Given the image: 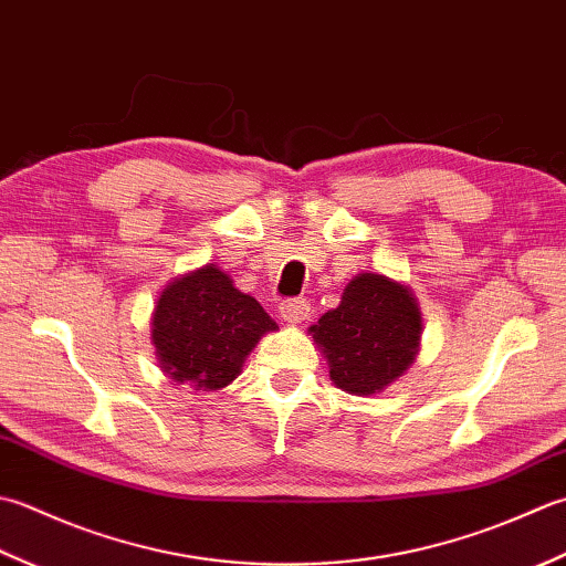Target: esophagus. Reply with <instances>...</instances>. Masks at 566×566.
<instances>
[{"label": "esophagus", "instance_id": "34e87169", "mask_svg": "<svg viewBox=\"0 0 566 566\" xmlns=\"http://www.w3.org/2000/svg\"><path fill=\"white\" fill-rule=\"evenodd\" d=\"M281 317L285 322H291V325H300V322H305L310 315V303L305 297H287L281 303Z\"/></svg>", "mask_w": 566, "mask_h": 566}]
</instances>
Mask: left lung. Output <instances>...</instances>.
I'll list each match as a JSON object with an SVG mask.
<instances>
[{"label":"left lung","instance_id":"left-lung-1","mask_svg":"<svg viewBox=\"0 0 566 566\" xmlns=\"http://www.w3.org/2000/svg\"><path fill=\"white\" fill-rule=\"evenodd\" d=\"M327 354L334 384L371 396L406 371L420 344L422 319L408 287L378 273H359L344 287L339 307L310 327Z\"/></svg>","mask_w":566,"mask_h":566}]
</instances>
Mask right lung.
I'll return each mask as SVG.
<instances>
[{"label":"right lung","instance_id":"1","mask_svg":"<svg viewBox=\"0 0 566 566\" xmlns=\"http://www.w3.org/2000/svg\"><path fill=\"white\" fill-rule=\"evenodd\" d=\"M275 322L259 300L241 293L214 263L182 275L158 297L154 344L160 368L178 384L217 390L239 376L241 364Z\"/></svg>","mask_w":566,"mask_h":566}]
</instances>
